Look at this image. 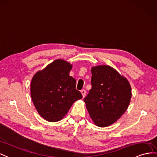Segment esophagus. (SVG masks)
<instances>
[{
    "mask_svg": "<svg viewBox=\"0 0 157 157\" xmlns=\"http://www.w3.org/2000/svg\"><path fill=\"white\" fill-rule=\"evenodd\" d=\"M81 93L82 95V97H85V95H86V90L85 89H82L81 90Z\"/></svg>",
    "mask_w": 157,
    "mask_h": 157,
    "instance_id": "esophagus-1",
    "label": "esophagus"
}]
</instances>
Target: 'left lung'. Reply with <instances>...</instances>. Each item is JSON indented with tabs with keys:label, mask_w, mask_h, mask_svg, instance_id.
<instances>
[{
	"label": "left lung",
	"mask_w": 157,
	"mask_h": 157,
	"mask_svg": "<svg viewBox=\"0 0 157 157\" xmlns=\"http://www.w3.org/2000/svg\"><path fill=\"white\" fill-rule=\"evenodd\" d=\"M92 88L84 98L94 124L105 127L120 118L131 98L130 84L113 68L97 66L91 69Z\"/></svg>",
	"instance_id": "left-lung-1"
}]
</instances>
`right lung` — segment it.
Wrapping results in <instances>:
<instances>
[{
	"mask_svg": "<svg viewBox=\"0 0 157 157\" xmlns=\"http://www.w3.org/2000/svg\"><path fill=\"white\" fill-rule=\"evenodd\" d=\"M72 65L55 60L34 75L30 85L31 98L40 115L48 121L62 119L76 101L82 98L76 80L69 75Z\"/></svg>",
	"mask_w": 157,
	"mask_h": 157,
	"instance_id": "right-lung-1",
	"label": "right lung"
}]
</instances>
